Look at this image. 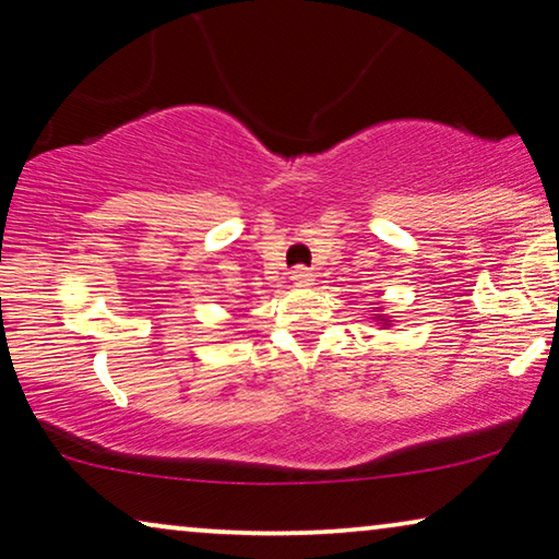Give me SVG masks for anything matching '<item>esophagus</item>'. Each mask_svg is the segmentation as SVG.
<instances>
[{"instance_id":"esophagus-1","label":"esophagus","mask_w":559,"mask_h":559,"mask_svg":"<svg viewBox=\"0 0 559 559\" xmlns=\"http://www.w3.org/2000/svg\"><path fill=\"white\" fill-rule=\"evenodd\" d=\"M289 277H293L295 285H310V282L314 280V274L307 270V266L299 264V266H295L293 272H289Z\"/></svg>"}]
</instances>
